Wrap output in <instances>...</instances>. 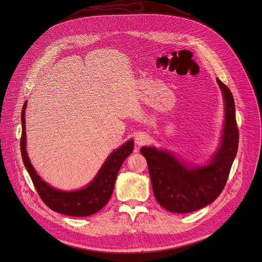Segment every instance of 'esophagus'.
I'll use <instances>...</instances> for the list:
<instances>
[{"instance_id": "esophagus-1", "label": "esophagus", "mask_w": 262, "mask_h": 262, "mask_svg": "<svg viewBox=\"0 0 262 262\" xmlns=\"http://www.w3.org/2000/svg\"><path fill=\"white\" fill-rule=\"evenodd\" d=\"M148 141H149L148 136L143 134V133L138 134V135L136 136V138H135V142L138 144V145H144V144L148 143Z\"/></svg>"}]
</instances>
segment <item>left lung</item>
<instances>
[{"label": "left lung", "instance_id": "obj_1", "mask_svg": "<svg viewBox=\"0 0 262 262\" xmlns=\"http://www.w3.org/2000/svg\"><path fill=\"white\" fill-rule=\"evenodd\" d=\"M225 101L222 142L207 166L187 168L172 154L152 146L140 148L145 157L154 195L168 211L187 213L211 204L223 191L238 150L239 130L235 101L229 88L216 78Z\"/></svg>", "mask_w": 262, "mask_h": 262}]
</instances>
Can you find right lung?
Wrapping results in <instances>:
<instances>
[{"label": "right lung", "instance_id": "right-lung-1", "mask_svg": "<svg viewBox=\"0 0 262 262\" xmlns=\"http://www.w3.org/2000/svg\"><path fill=\"white\" fill-rule=\"evenodd\" d=\"M25 108L26 102L23 105L21 113V155L24 166L32 178V182L40 199L53 211L66 215L88 216L100 211L113 195L117 175L124 160L132 154L134 149V141H127L121 147L116 149L114 153L110 154L99 174L95 176L94 180L86 188L72 192L59 191L52 188L41 180L31 164L29 156H27L25 149Z\"/></svg>", "mask_w": 262, "mask_h": 262}]
</instances>
